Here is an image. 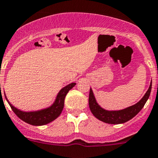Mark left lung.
<instances>
[{
	"instance_id": "left-lung-1",
	"label": "left lung",
	"mask_w": 158,
	"mask_h": 158,
	"mask_svg": "<svg viewBox=\"0 0 158 158\" xmlns=\"http://www.w3.org/2000/svg\"><path fill=\"white\" fill-rule=\"evenodd\" d=\"M152 86V81L144 96L141 98L139 102L134 105L120 110H108L101 107L96 101L93 89L90 88L89 96V106L92 113L98 120L110 123V124H120L127 122L128 120L134 118L145 105L149 98Z\"/></svg>"
}]
</instances>
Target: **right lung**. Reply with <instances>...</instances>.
Here are the masks:
<instances>
[{
  "label": "right lung",
  "instance_id": "1",
  "mask_svg": "<svg viewBox=\"0 0 158 158\" xmlns=\"http://www.w3.org/2000/svg\"><path fill=\"white\" fill-rule=\"evenodd\" d=\"M76 85V82H72V83L65 85L59 92L54 102L51 106L45 109H42V110H35V111H23V110H18L9 102L5 93H4V96H5L6 100L7 101L14 113L21 120L28 124L33 125V126H43V125H46L51 123L60 116L61 113L63 110L65 96L69 93V91Z\"/></svg>",
  "mask_w": 158,
  "mask_h": 158
}]
</instances>
